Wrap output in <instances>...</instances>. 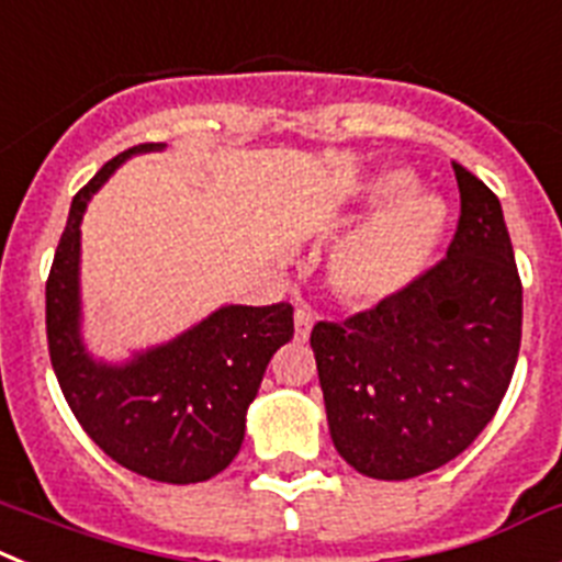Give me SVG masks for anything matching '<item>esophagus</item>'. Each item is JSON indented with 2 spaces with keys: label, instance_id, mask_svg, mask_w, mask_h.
Returning a JSON list of instances; mask_svg holds the SVG:
<instances>
[{
  "label": "esophagus",
  "instance_id": "34e87169",
  "mask_svg": "<svg viewBox=\"0 0 562 562\" xmlns=\"http://www.w3.org/2000/svg\"><path fill=\"white\" fill-rule=\"evenodd\" d=\"M311 325H314V316H311V311L296 308V314H294V334H296V339H300V341L308 339V336H311Z\"/></svg>",
  "mask_w": 562,
  "mask_h": 562
}]
</instances>
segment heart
Listing matches in <instances>:
<instances>
[{
    "mask_svg": "<svg viewBox=\"0 0 562 562\" xmlns=\"http://www.w3.org/2000/svg\"><path fill=\"white\" fill-rule=\"evenodd\" d=\"M407 183L404 172L375 180L370 200L390 203L334 254L330 280L336 291L356 305H379L402 294L427 268L441 240L447 206L427 192H404Z\"/></svg>",
    "mask_w": 562,
    "mask_h": 562,
    "instance_id": "b5f03b06",
    "label": "heart"
}]
</instances>
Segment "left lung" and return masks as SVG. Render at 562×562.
<instances>
[{
	"label": "left lung",
	"instance_id": "left-lung-1",
	"mask_svg": "<svg viewBox=\"0 0 562 562\" xmlns=\"http://www.w3.org/2000/svg\"><path fill=\"white\" fill-rule=\"evenodd\" d=\"M452 169L461 217L447 257L393 300L311 330L336 452L379 481L461 456L497 413L517 364L524 285L504 209L470 169Z\"/></svg>",
	"mask_w": 562,
	"mask_h": 562
}]
</instances>
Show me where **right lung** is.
<instances>
[{"label":"right lung","instance_id":"1","mask_svg":"<svg viewBox=\"0 0 562 562\" xmlns=\"http://www.w3.org/2000/svg\"><path fill=\"white\" fill-rule=\"evenodd\" d=\"M155 149L164 144L115 155L72 198L47 277V348L72 416L112 461L160 484H198L240 452L246 409L271 356L294 336V308L288 302L226 305L124 364L95 362L87 353L78 300L81 217L126 158Z\"/></svg>","mask_w":562,"mask_h":562}]
</instances>
